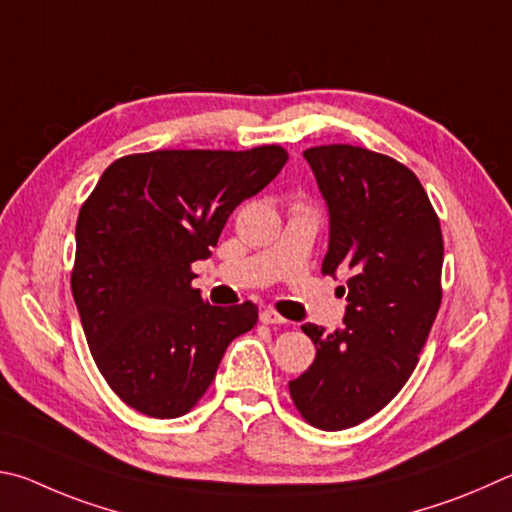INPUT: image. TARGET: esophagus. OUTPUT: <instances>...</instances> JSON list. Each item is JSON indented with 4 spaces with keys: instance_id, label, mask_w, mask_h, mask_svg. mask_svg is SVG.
Listing matches in <instances>:
<instances>
[{
    "instance_id": "obj_1",
    "label": "esophagus",
    "mask_w": 512,
    "mask_h": 512,
    "mask_svg": "<svg viewBox=\"0 0 512 512\" xmlns=\"http://www.w3.org/2000/svg\"><path fill=\"white\" fill-rule=\"evenodd\" d=\"M261 321H263V324H285V319L279 315V312H276V310H272V308H267V310H263L261 312Z\"/></svg>"
}]
</instances>
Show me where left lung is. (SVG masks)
<instances>
[{
    "instance_id": "left-lung-1",
    "label": "left lung",
    "mask_w": 512,
    "mask_h": 512,
    "mask_svg": "<svg viewBox=\"0 0 512 512\" xmlns=\"http://www.w3.org/2000/svg\"><path fill=\"white\" fill-rule=\"evenodd\" d=\"M330 213L321 272H348L344 328L301 326L317 348L290 396L312 427L378 414L411 378L443 299V233L423 184L393 157L348 143L303 152Z\"/></svg>"
}]
</instances>
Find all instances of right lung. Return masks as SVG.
<instances>
[{
  "label": "right lung",
  "instance_id": "1",
  "mask_svg": "<svg viewBox=\"0 0 512 512\" xmlns=\"http://www.w3.org/2000/svg\"><path fill=\"white\" fill-rule=\"evenodd\" d=\"M285 161L281 146L139 152L107 166L80 206L71 294L98 371L128 407L188 414L227 346L256 326L251 301H204L191 265Z\"/></svg>",
  "mask_w": 512,
  "mask_h": 512
}]
</instances>
